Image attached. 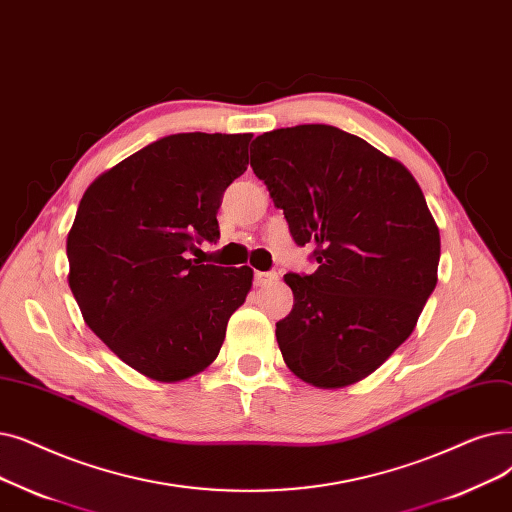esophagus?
<instances>
[{"mask_svg":"<svg viewBox=\"0 0 512 512\" xmlns=\"http://www.w3.org/2000/svg\"><path fill=\"white\" fill-rule=\"evenodd\" d=\"M276 280H278L276 272H255V284L257 286H268V284H272Z\"/></svg>","mask_w":512,"mask_h":512,"instance_id":"1","label":"esophagus"}]
</instances>
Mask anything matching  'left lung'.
Returning a JSON list of instances; mask_svg holds the SVG:
<instances>
[{
	"instance_id": "1",
	"label": "left lung",
	"mask_w": 512,
	"mask_h": 512,
	"mask_svg": "<svg viewBox=\"0 0 512 512\" xmlns=\"http://www.w3.org/2000/svg\"><path fill=\"white\" fill-rule=\"evenodd\" d=\"M251 167L318 270L286 274V366L320 389L358 383L402 345L437 284L439 230L412 173L332 125L257 136Z\"/></svg>"
}]
</instances>
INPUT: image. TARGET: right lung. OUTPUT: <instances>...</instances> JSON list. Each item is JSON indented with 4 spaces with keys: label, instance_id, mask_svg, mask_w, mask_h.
<instances>
[{
    "label": "right lung",
    "instance_id": "1",
    "mask_svg": "<svg viewBox=\"0 0 512 512\" xmlns=\"http://www.w3.org/2000/svg\"><path fill=\"white\" fill-rule=\"evenodd\" d=\"M251 133H175L131 154L85 190L66 238L69 286L85 324L161 383L205 370L247 299L253 270L198 263L219 238L217 209L247 171Z\"/></svg>",
    "mask_w": 512,
    "mask_h": 512
}]
</instances>
